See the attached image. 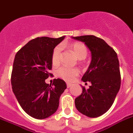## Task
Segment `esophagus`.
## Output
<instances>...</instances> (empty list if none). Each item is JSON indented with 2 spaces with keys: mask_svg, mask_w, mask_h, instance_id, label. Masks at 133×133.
Returning <instances> with one entry per match:
<instances>
[{
  "mask_svg": "<svg viewBox=\"0 0 133 133\" xmlns=\"http://www.w3.org/2000/svg\"><path fill=\"white\" fill-rule=\"evenodd\" d=\"M72 85V84H70V83H66V87L67 88H70Z\"/></svg>",
  "mask_w": 133,
  "mask_h": 133,
  "instance_id": "obj_1",
  "label": "esophagus"
}]
</instances>
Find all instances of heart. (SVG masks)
<instances>
[{
	"label": "heart",
	"mask_w": 133,
	"mask_h": 133,
	"mask_svg": "<svg viewBox=\"0 0 133 133\" xmlns=\"http://www.w3.org/2000/svg\"><path fill=\"white\" fill-rule=\"evenodd\" d=\"M69 48L76 55L77 58L83 60L88 54L86 46L80 42L72 43L69 45ZM61 46L58 45L54 48L51 54V63L54 66L59 64L61 56ZM57 75L66 82H72L77 76H78L80 71L77 68H69L66 66H61L57 70Z\"/></svg>",
	"instance_id": "heart-1"
}]
</instances>
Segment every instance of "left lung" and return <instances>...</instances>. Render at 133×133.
Wrapping results in <instances>:
<instances>
[{
	"mask_svg": "<svg viewBox=\"0 0 133 133\" xmlns=\"http://www.w3.org/2000/svg\"><path fill=\"white\" fill-rule=\"evenodd\" d=\"M85 43L92 53V61L82 81L90 82L88 89L75 99L77 109L90 118L102 116L110 109L120 88L121 75L117 54L103 39L94 35L73 37Z\"/></svg>",
	"mask_w": 133,
	"mask_h": 133,
	"instance_id": "1",
	"label": "left lung"
}]
</instances>
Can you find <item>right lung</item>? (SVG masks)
<instances>
[{
	"label": "right lung",
	"instance_id": "1",
	"mask_svg": "<svg viewBox=\"0 0 133 133\" xmlns=\"http://www.w3.org/2000/svg\"><path fill=\"white\" fill-rule=\"evenodd\" d=\"M64 37H48L32 39L15 54L11 72L13 92L25 112L36 119H45L58 108L59 99L66 88L65 82L54 79L52 84L45 79L53 75L51 54Z\"/></svg>",
	"mask_w": 133,
	"mask_h": 133
}]
</instances>
